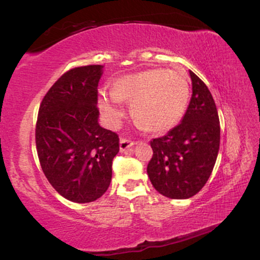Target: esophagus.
I'll return each instance as SVG.
<instances>
[{"instance_id":"obj_1","label":"esophagus","mask_w":260,"mask_h":260,"mask_svg":"<svg viewBox=\"0 0 260 260\" xmlns=\"http://www.w3.org/2000/svg\"><path fill=\"white\" fill-rule=\"evenodd\" d=\"M133 145H134V142H132V140H129V139L122 138L120 140V150L121 151H126L128 148L133 147Z\"/></svg>"}]
</instances>
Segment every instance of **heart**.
I'll use <instances>...</instances> for the list:
<instances>
[{"label":"heart","instance_id":"obj_1","mask_svg":"<svg viewBox=\"0 0 260 260\" xmlns=\"http://www.w3.org/2000/svg\"><path fill=\"white\" fill-rule=\"evenodd\" d=\"M189 96V84L183 74L157 68L116 78L112 91H99L98 107L106 123L115 128L124 115L122 100L132 101L137 121L151 132H166L182 120Z\"/></svg>","mask_w":260,"mask_h":260}]
</instances>
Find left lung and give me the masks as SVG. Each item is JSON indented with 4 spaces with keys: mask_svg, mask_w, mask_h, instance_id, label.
I'll return each instance as SVG.
<instances>
[{
    "mask_svg": "<svg viewBox=\"0 0 260 260\" xmlns=\"http://www.w3.org/2000/svg\"><path fill=\"white\" fill-rule=\"evenodd\" d=\"M192 98L181 123L150 142L153 157L147 172L160 194L188 199L207 183L220 148V122L208 86L189 71Z\"/></svg>",
    "mask_w": 260,
    "mask_h": 260,
    "instance_id": "8db88e82",
    "label": "left lung"
}]
</instances>
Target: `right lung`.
I'll use <instances>...</instances> for the list:
<instances>
[{
    "instance_id": "add662e5",
    "label": "right lung",
    "mask_w": 260,
    "mask_h": 260,
    "mask_svg": "<svg viewBox=\"0 0 260 260\" xmlns=\"http://www.w3.org/2000/svg\"><path fill=\"white\" fill-rule=\"evenodd\" d=\"M104 66L66 72L45 95L35 129L38 156L50 184L67 201L90 203L106 192L118 136L99 124L98 84Z\"/></svg>"
}]
</instances>
